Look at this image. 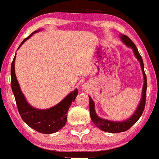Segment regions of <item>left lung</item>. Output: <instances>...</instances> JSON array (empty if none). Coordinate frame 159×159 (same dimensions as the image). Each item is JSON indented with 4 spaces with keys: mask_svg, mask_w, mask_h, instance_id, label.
<instances>
[{
    "mask_svg": "<svg viewBox=\"0 0 159 159\" xmlns=\"http://www.w3.org/2000/svg\"><path fill=\"white\" fill-rule=\"evenodd\" d=\"M121 38L123 42L128 45L129 47L133 49V51L134 53V55L137 57L138 60L140 61L141 67H142V72H143L144 76V85L143 89H142V98L141 100L140 104L139 107L136 109L134 115L129 118L128 120L124 121H108V120L103 119L97 115L94 111V104L91 97H89V109H90V115H91V119L92 122L94 123V125L97 126L99 129L102 130L104 131H107L109 133H118V132H123L127 130H129L131 126L137 122L138 120L140 118L143 113L144 109L145 106V102H146V90H147V78L146 75L144 70V63L142 61V56L139 54L138 48H136L135 44H134L132 41L127 36V35H121Z\"/></svg>",
    "mask_w": 159,
    "mask_h": 159,
    "instance_id": "obj_1",
    "label": "left lung"
}]
</instances>
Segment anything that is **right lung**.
Masks as SVG:
<instances>
[{
    "instance_id": "add662e5",
    "label": "right lung",
    "mask_w": 159,
    "mask_h": 159,
    "mask_svg": "<svg viewBox=\"0 0 159 159\" xmlns=\"http://www.w3.org/2000/svg\"><path fill=\"white\" fill-rule=\"evenodd\" d=\"M37 31H34L31 34H30V36L25 38L20 44L19 48L23 44L25 41H26V40H28L33 34ZM15 57L16 54L11 63V89L15 98L17 110L20 117L28 126L36 130L38 132L43 134H52L59 131L66 124L67 113L71 103L75 102V98L78 95V90L75 89V91L68 94V96L65 97L60 103L49 109L39 110L34 108L33 107L28 105L25 100V96L20 91L18 82L16 78L15 72H14Z\"/></svg>"
}]
</instances>
